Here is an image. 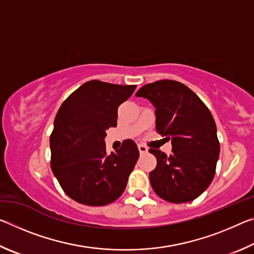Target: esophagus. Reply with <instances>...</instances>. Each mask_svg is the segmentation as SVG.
<instances>
[{
    "label": "esophagus",
    "instance_id": "34e87169",
    "mask_svg": "<svg viewBox=\"0 0 254 254\" xmlns=\"http://www.w3.org/2000/svg\"><path fill=\"white\" fill-rule=\"evenodd\" d=\"M137 149H139V151H140L141 154L148 152V148L145 147V145H143V144H137Z\"/></svg>",
    "mask_w": 254,
    "mask_h": 254
}]
</instances>
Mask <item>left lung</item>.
Wrapping results in <instances>:
<instances>
[{
	"instance_id": "8db88e82",
	"label": "left lung",
	"mask_w": 254,
	"mask_h": 254,
	"mask_svg": "<svg viewBox=\"0 0 254 254\" xmlns=\"http://www.w3.org/2000/svg\"><path fill=\"white\" fill-rule=\"evenodd\" d=\"M135 96L148 98L156 107V130L173 144L170 156L149 149L157 159L149 175L154 192L170 203L194 200L212 183L220 154L212 113L190 88L176 80L147 84Z\"/></svg>"
}]
</instances>
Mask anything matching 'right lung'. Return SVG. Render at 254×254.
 <instances>
[{"label":"right lung","mask_w":254,"mask_h":254,"mask_svg":"<svg viewBox=\"0 0 254 254\" xmlns=\"http://www.w3.org/2000/svg\"><path fill=\"white\" fill-rule=\"evenodd\" d=\"M135 87L89 80L60 106L50 134V166L71 199L104 206L123 194L139 150L134 141L126 140L107 154L104 137L107 128L117 127L119 106Z\"/></svg>","instance_id":"obj_1"}]
</instances>
